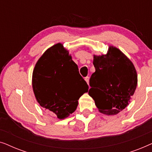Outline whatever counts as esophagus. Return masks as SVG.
I'll return each instance as SVG.
<instances>
[{"instance_id": "1", "label": "esophagus", "mask_w": 152, "mask_h": 152, "mask_svg": "<svg viewBox=\"0 0 152 152\" xmlns=\"http://www.w3.org/2000/svg\"><path fill=\"white\" fill-rule=\"evenodd\" d=\"M85 81L87 82V84H89V77H85Z\"/></svg>"}]
</instances>
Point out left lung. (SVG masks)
Returning a JSON list of instances; mask_svg holds the SVG:
<instances>
[{
	"label": "left lung",
	"mask_w": 152,
	"mask_h": 152,
	"mask_svg": "<svg viewBox=\"0 0 152 152\" xmlns=\"http://www.w3.org/2000/svg\"><path fill=\"white\" fill-rule=\"evenodd\" d=\"M93 65L88 94L100 113L116 115L127 107L136 91L138 75L134 64L118 48L109 45L107 54L93 55Z\"/></svg>",
	"instance_id": "1"
}]
</instances>
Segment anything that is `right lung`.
<instances>
[{"instance_id": "right-lung-1", "label": "right lung", "mask_w": 152, "mask_h": 152, "mask_svg": "<svg viewBox=\"0 0 152 152\" xmlns=\"http://www.w3.org/2000/svg\"><path fill=\"white\" fill-rule=\"evenodd\" d=\"M77 72V65L61 43L48 48L35 64L32 84L37 101L59 120L73 113L78 99L88 92V84Z\"/></svg>"}]
</instances>
